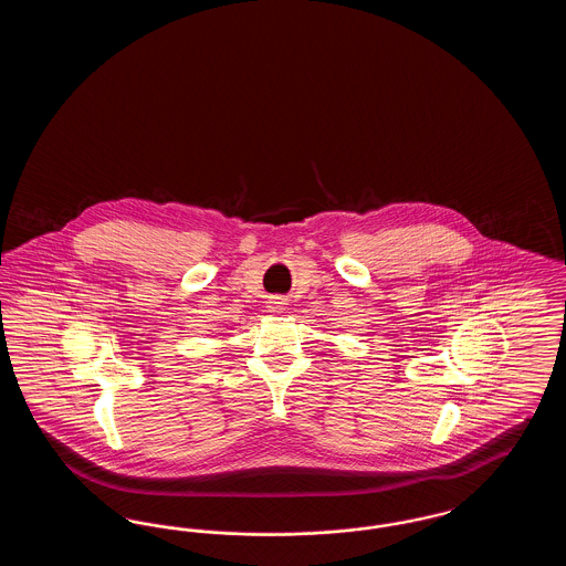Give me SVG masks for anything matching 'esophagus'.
Here are the masks:
<instances>
[{
    "mask_svg": "<svg viewBox=\"0 0 566 566\" xmlns=\"http://www.w3.org/2000/svg\"><path fill=\"white\" fill-rule=\"evenodd\" d=\"M268 310L275 312V314H282V312L286 310V298H282V296H270V298H268Z\"/></svg>",
    "mask_w": 566,
    "mask_h": 566,
    "instance_id": "34e87169",
    "label": "esophagus"
}]
</instances>
